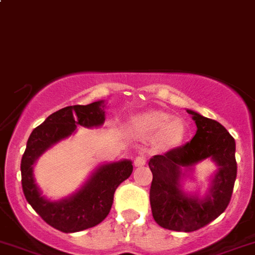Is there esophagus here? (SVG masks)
I'll list each match as a JSON object with an SVG mask.
<instances>
[{
  "label": "esophagus",
  "instance_id": "obj_1",
  "mask_svg": "<svg viewBox=\"0 0 255 255\" xmlns=\"http://www.w3.org/2000/svg\"><path fill=\"white\" fill-rule=\"evenodd\" d=\"M145 162H147L145 157H143V155H139V157H137L134 159V165H135V167H142V165L145 164Z\"/></svg>",
  "mask_w": 255,
  "mask_h": 255
}]
</instances>
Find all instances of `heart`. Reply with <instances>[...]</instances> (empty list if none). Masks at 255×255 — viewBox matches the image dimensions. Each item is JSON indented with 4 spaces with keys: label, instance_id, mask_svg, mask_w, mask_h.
I'll return each instance as SVG.
<instances>
[{
    "label": "heart",
    "instance_id": "1",
    "mask_svg": "<svg viewBox=\"0 0 255 255\" xmlns=\"http://www.w3.org/2000/svg\"><path fill=\"white\" fill-rule=\"evenodd\" d=\"M132 129L140 137H154L164 148H173L179 144L185 135V126L179 118L162 111H148L135 116L132 121Z\"/></svg>",
    "mask_w": 255,
    "mask_h": 255
}]
</instances>
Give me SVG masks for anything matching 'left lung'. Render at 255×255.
I'll list each match as a JSON object with an SVG mask.
<instances>
[{"label":"left lung","mask_w":255,"mask_h":255,"mask_svg":"<svg viewBox=\"0 0 255 255\" xmlns=\"http://www.w3.org/2000/svg\"><path fill=\"white\" fill-rule=\"evenodd\" d=\"M196 122L197 132L190 142L163 155H153L148 162L153 174L149 201L154 221L175 232H194L218 218L231 201L237 178L236 140L217 121L187 110ZM211 159L217 170L210 177L203 197L182 189L195 165Z\"/></svg>","instance_id":"left-lung-1"}]
</instances>
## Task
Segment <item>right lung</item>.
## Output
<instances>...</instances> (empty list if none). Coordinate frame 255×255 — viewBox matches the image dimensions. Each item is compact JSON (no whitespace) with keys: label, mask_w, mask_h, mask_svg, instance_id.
<instances>
[{"label":"right lung","mask_w":255,"mask_h":255,"mask_svg":"<svg viewBox=\"0 0 255 255\" xmlns=\"http://www.w3.org/2000/svg\"><path fill=\"white\" fill-rule=\"evenodd\" d=\"M105 108L106 101H97L87 106H70L52 113L32 130L22 155V189L27 202L47 224L63 233L92 228L108 216L116 189L132 174V160L100 164L80 189L58 201H51L42 194L34 179V164L54 144L75 134L77 126L85 128L103 126Z\"/></svg>","instance_id":"obj_1"}]
</instances>
